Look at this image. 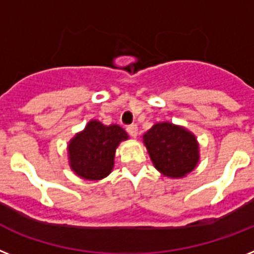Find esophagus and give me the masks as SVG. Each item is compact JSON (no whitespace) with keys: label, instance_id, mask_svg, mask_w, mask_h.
<instances>
[{"label":"esophagus","instance_id":"obj_1","mask_svg":"<svg viewBox=\"0 0 254 254\" xmlns=\"http://www.w3.org/2000/svg\"><path fill=\"white\" fill-rule=\"evenodd\" d=\"M127 131L129 135H131V137L135 138L138 135V127L135 125V124H131V125L127 127Z\"/></svg>","mask_w":254,"mask_h":254}]
</instances>
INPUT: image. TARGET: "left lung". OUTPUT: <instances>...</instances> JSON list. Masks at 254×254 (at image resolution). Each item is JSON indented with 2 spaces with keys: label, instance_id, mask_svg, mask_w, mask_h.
I'll return each instance as SVG.
<instances>
[{
  "label": "left lung",
  "instance_id": "1",
  "mask_svg": "<svg viewBox=\"0 0 254 254\" xmlns=\"http://www.w3.org/2000/svg\"><path fill=\"white\" fill-rule=\"evenodd\" d=\"M153 165L169 178H182L199 161V143L191 131L172 123H157L143 135Z\"/></svg>",
  "mask_w": 254,
  "mask_h": 254
}]
</instances>
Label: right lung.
Masks as SVG:
<instances>
[{
    "instance_id": "right-lung-1",
    "label": "right lung",
    "mask_w": 254,
    "mask_h": 254,
    "mask_svg": "<svg viewBox=\"0 0 254 254\" xmlns=\"http://www.w3.org/2000/svg\"><path fill=\"white\" fill-rule=\"evenodd\" d=\"M127 139V131L119 125L106 127L97 120L89 121L68 144L71 169L84 180H103L114 169L117 146Z\"/></svg>"
}]
</instances>
